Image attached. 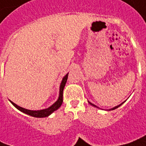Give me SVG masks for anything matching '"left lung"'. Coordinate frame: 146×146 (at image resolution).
Here are the masks:
<instances>
[{
    "instance_id": "8db88e82",
    "label": "left lung",
    "mask_w": 146,
    "mask_h": 146,
    "mask_svg": "<svg viewBox=\"0 0 146 146\" xmlns=\"http://www.w3.org/2000/svg\"><path fill=\"white\" fill-rule=\"evenodd\" d=\"M124 102H123V103H124ZM89 103H90V104H91V105L94 106V107H96V108H98L97 106H96V105H95V104H92V103H91V102H89ZM123 103L120 104H119V105L116 106V107H115V108H112L111 110H115V109H116V108H119V107H120V106H121V104H123Z\"/></svg>"
}]
</instances>
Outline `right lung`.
Returning a JSON list of instances; mask_svg holds the SVG:
<instances>
[{"mask_svg":"<svg viewBox=\"0 0 146 146\" xmlns=\"http://www.w3.org/2000/svg\"><path fill=\"white\" fill-rule=\"evenodd\" d=\"M68 74H66L64 78H62V82H61V84H60V95H59V98L57 101H56L54 104L49 107L48 108H47V109H44V110H27L25 109V108H23L21 107H19L17 104H15V103H13V102H10L12 103L15 108H16L17 109L20 110L21 112L24 113H26L29 115H31L33 117H36V118H44V117H47V116H48L50 115V114L52 113L53 112H54L55 110H56L57 109H59L60 106L62 105V95H63V90H64L65 85L66 84V81H67V79H68Z\"/></svg>","mask_w":146,"mask_h":146,"instance_id":"obj_1","label":"right lung"}]
</instances>
